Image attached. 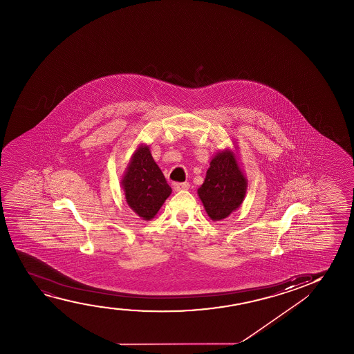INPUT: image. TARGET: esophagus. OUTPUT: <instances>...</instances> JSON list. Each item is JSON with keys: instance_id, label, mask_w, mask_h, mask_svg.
<instances>
[{"instance_id": "34e87169", "label": "esophagus", "mask_w": 354, "mask_h": 354, "mask_svg": "<svg viewBox=\"0 0 354 354\" xmlns=\"http://www.w3.org/2000/svg\"><path fill=\"white\" fill-rule=\"evenodd\" d=\"M189 183H176L174 184L175 191H184V189H189Z\"/></svg>"}]
</instances>
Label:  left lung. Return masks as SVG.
<instances>
[{"label": "left lung", "instance_id": "obj_1", "mask_svg": "<svg viewBox=\"0 0 354 354\" xmlns=\"http://www.w3.org/2000/svg\"><path fill=\"white\" fill-rule=\"evenodd\" d=\"M248 180L236 151L225 149L214 156L197 194L209 218L221 221L242 205Z\"/></svg>", "mask_w": 354, "mask_h": 354}]
</instances>
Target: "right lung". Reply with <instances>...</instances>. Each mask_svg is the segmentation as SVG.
<instances>
[{"mask_svg":"<svg viewBox=\"0 0 354 354\" xmlns=\"http://www.w3.org/2000/svg\"><path fill=\"white\" fill-rule=\"evenodd\" d=\"M121 185L127 204L145 221L155 218L171 194V187L151 155L150 147L144 144L131 155Z\"/></svg>","mask_w":354,"mask_h":354,"instance_id":"right-lung-1","label":"right lung"}]
</instances>
